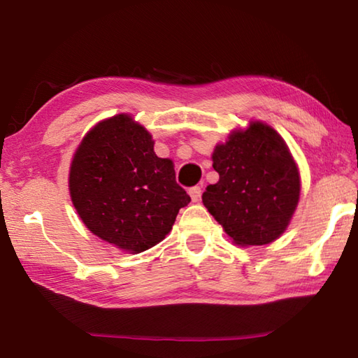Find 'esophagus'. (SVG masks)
Listing matches in <instances>:
<instances>
[{
	"label": "esophagus",
	"instance_id": "34e87169",
	"mask_svg": "<svg viewBox=\"0 0 358 358\" xmlns=\"http://www.w3.org/2000/svg\"><path fill=\"white\" fill-rule=\"evenodd\" d=\"M189 196L192 199V202H199V201H201V196H202V187L201 186H192L189 189Z\"/></svg>",
	"mask_w": 358,
	"mask_h": 358
}]
</instances>
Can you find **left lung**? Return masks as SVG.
Masks as SVG:
<instances>
[{
	"label": "left lung",
	"mask_w": 358,
	"mask_h": 358,
	"mask_svg": "<svg viewBox=\"0 0 358 358\" xmlns=\"http://www.w3.org/2000/svg\"><path fill=\"white\" fill-rule=\"evenodd\" d=\"M213 169L202 202L234 243L260 246L289 226L300 197V173L286 142L268 124L251 121L216 145Z\"/></svg>",
	"instance_id": "obj_1"
}]
</instances>
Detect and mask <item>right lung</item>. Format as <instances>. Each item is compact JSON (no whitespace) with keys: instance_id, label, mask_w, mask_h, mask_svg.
I'll return each instance as SVG.
<instances>
[{"instance_id":"add662e5","label":"right lung","mask_w":358,"mask_h":358,"mask_svg":"<svg viewBox=\"0 0 358 358\" xmlns=\"http://www.w3.org/2000/svg\"><path fill=\"white\" fill-rule=\"evenodd\" d=\"M78 216L94 235L120 250L142 252L166 238L191 197L175 180L171 159L126 113L101 121L78 145L69 172Z\"/></svg>"}]
</instances>
